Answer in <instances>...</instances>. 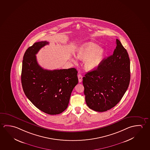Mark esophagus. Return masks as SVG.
Here are the masks:
<instances>
[{"label":"esophagus","mask_w":150,"mask_h":150,"mask_svg":"<svg viewBox=\"0 0 150 150\" xmlns=\"http://www.w3.org/2000/svg\"><path fill=\"white\" fill-rule=\"evenodd\" d=\"M78 79H79V83H81L83 81V76L81 74L78 75Z\"/></svg>","instance_id":"34e87169"}]
</instances>
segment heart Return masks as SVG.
<instances>
[{
	"label": "heart",
	"instance_id": "obj_1",
	"mask_svg": "<svg viewBox=\"0 0 150 150\" xmlns=\"http://www.w3.org/2000/svg\"><path fill=\"white\" fill-rule=\"evenodd\" d=\"M105 51L93 43L83 44L79 50L76 56L81 60H85L83 67L86 70H93L98 67L103 59Z\"/></svg>",
	"mask_w": 150,
	"mask_h": 150
}]
</instances>
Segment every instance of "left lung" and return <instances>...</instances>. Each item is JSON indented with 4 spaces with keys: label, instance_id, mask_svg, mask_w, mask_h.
Returning a JSON list of instances; mask_svg holds the SVG:
<instances>
[{
    "label": "left lung",
    "instance_id": "8db88e82",
    "mask_svg": "<svg viewBox=\"0 0 150 150\" xmlns=\"http://www.w3.org/2000/svg\"><path fill=\"white\" fill-rule=\"evenodd\" d=\"M113 53L101 62L97 69L83 78L86 104L91 109L103 112L113 108L127 90L130 80L128 52L116 40Z\"/></svg>",
    "mask_w": 150,
    "mask_h": 150
}]
</instances>
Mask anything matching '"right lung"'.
Here are the masks:
<instances>
[{"mask_svg":"<svg viewBox=\"0 0 150 150\" xmlns=\"http://www.w3.org/2000/svg\"><path fill=\"white\" fill-rule=\"evenodd\" d=\"M47 44V41L35 42L26 50L21 79L29 100L40 110L54 115L67 108L72 91L79 83L78 72L75 68L51 71L40 67L35 55Z\"/></svg>","mask_w":150,"mask_h":150,"instance_id":"right-lung-1","label":"right lung"}]
</instances>
